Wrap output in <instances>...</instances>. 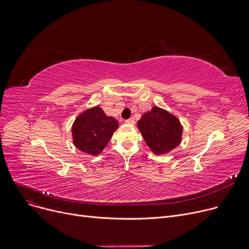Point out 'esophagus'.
Returning <instances> with one entry per match:
<instances>
[{"label":"esophagus","instance_id":"34e87169","mask_svg":"<svg viewBox=\"0 0 249 249\" xmlns=\"http://www.w3.org/2000/svg\"><path fill=\"white\" fill-rule=\"evenodd\" d=\"M125 122L128 124H134L135 120H134V118H129V119H127Z\"/></svg>","mask_w":249,"mask_h":249}]
</instances>
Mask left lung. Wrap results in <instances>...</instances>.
I'll return each instance as SVG.
<instances>
[{"label":"left lung","mask_w":249,"mask_h":249,"mask_svg":"<svg viewBox=\"0 0 249 249\" xmlns=\"http://www.w3.org/2000/svg\"><path fill=\"white\" fill-rule=\"evenodd\" d=\"M137 126L146 144L155 154L166 153L179 144L182 132L179 121L159 107H153L150 112L143 114Z\"/></svg>","instance_id":"1"}]
</instances>
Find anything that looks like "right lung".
<instances>
[{
    "label": "right lung",
    "instance_id": "1",
    "mask_svg": "<svg viewBox=\"0 0 249 249\" xmlns=\"http://www.w3.org/2000/svg\"><path fill=\"white\" fill-rule=\"evenodd\" d=\"M118 122L100 107L91 108L78 116L72 125L74 145L84 152L99 154L110 141Z\"/></svg>",
    "mask_w": 249,
    "mask_h": 249
}]
</instances>
